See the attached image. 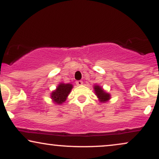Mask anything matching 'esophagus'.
<instances>
[{"instance_id": "1", "label": "esophagus", "mask_w": 159, "mask_h": 159, "mask_svg": "<svg viewBox=\"0 0 159 159\" xmlns=\"http://www.w3.org/2000/svg\"><path fill=\"white\" fill-rule=\"evenodd\" d=\"M75 83L78 86H81L82 84H83V81H77L75 82Z\"/></svg>"}]
</instances>
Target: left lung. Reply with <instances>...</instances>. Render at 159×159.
<instances>
[{
	"label": "left lung",
	"instance_id": "8db88e82",
	"mask_svg": "<svg viewBox=\"0 0 159 159\" xmlns=\"http://www.w3.org/2000/svg\"><path fill=\"white\" fill-rule=\"evenodd\" d=\"M93 89L95 91V94L96 95V96L98 98V101L100 102H108L111 99V94L104 90L102 87L97 84H94Z\"/></svg>",
	"mask_w": 159,
	"mask_h": 159
}]
</instances>
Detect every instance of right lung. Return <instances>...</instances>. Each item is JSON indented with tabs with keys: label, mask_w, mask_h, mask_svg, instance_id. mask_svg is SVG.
<instances>
[{
	"label": "right lung",
	"mask_w": 159,
	"mask_h": 159,
	"mask_svg": "<svg viewBox=\"0 0 159 159\" xmlns=\"http://www.w3.org/2000/svg\"><path fill=\"white\" fill-rule=\"evenodd\" d=\"M73 88V85L71 84L60 83L57 88L51 93V98L53 102L56 105H61L66 102L69 94Z\"/></svg>",
	"instance_id": "right-lung-1"
}]
</instances>
